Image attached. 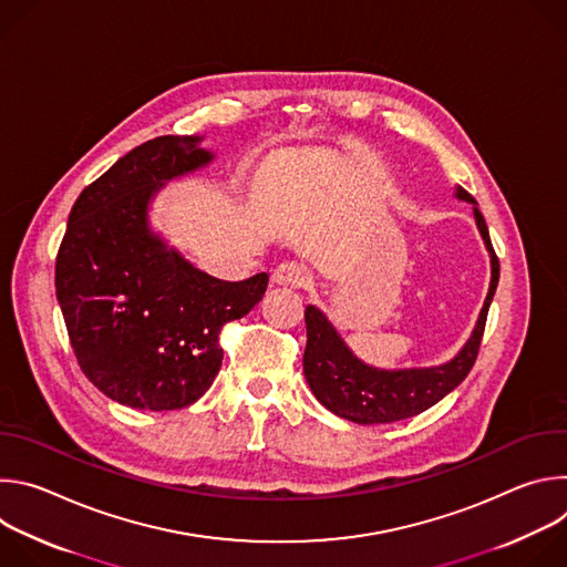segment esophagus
<instances>
[{"instance_id":"1","label":"esophagus","mask_w":567,"mask_h":567,"mask_svg":"<svg viewBox=\"0 0 567 567\" xmlns=\"http://www.w3.org/2000/svg\"><path fill=\"white\" fill-rule=\"evenodd\" d=\"M307 280H309V274L300 265H296V262H282L271 274V282L278 285V287H293V289H298V287H305Z\"/></svg>"}]
</instances>
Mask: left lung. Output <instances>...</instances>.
I'll list each match as a JSON object with an SVG mask.
<instances>
[{
	"label": "left lung",
	"instance_id": "left-lung-1",
	"mask_svg": "<svg viewBox=\"0 0 567 567\" xmlns=\"http://www.w3.org/2000/svg\"><path fill=\"white\" fill-rule=\"evenodd\" d=\"M455 197L473 206L477 230L492 260L489 291L487 298H484L471 337L453 359L440 365L383 370L361 361L343 341L328 313L320 311L316 305H307V346L302 357L305 379L313 396L334 415L354 424H390L409 420L435 406L471 372L480 350L484 322H487V311L498 287L501 265L492 247L487 221L477 210V202L460 186L455 188Z\"/></svg>",
	"mask_w": 567,
	"mask_h": 567
}]
</instances>
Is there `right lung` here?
Masks as SVG:
<instances>
[{"instance_id":"1","label":"right lung","mask_w":567,"mask_h":567,"mask_svg":"<svg viewBox=\"0 0 567 567\" xmlns=\"http://www.w3.org/2000/svg\"><path fill=\"white\" fill-rule=\"evenodd\" d=\"M204 136H158L75 199L55 258V296L85 377L138 411L195 403L221 368L219 330L247 316L269 276L226 282L197 269L152 228L168 182L206 168Z\"/></svg>"}]
</instances>
